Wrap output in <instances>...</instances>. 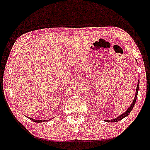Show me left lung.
Wrapping results in <instances>:
<instances>
[{
	"label": "left lung",
	"instance_id": "8db88e82",
	"mask_svg": "<svg viewBox=\"0 0 150 150\" xmlns=\"http://www.w3.org/2000/svg\"><path fill=\"white\" fill-rule=\"evenodd\" d=\"M138 88H139V81H138V85H137V87H136V94H135V98H134V99L133 100V102L132 103V105L129 107L128 108V109L127 110L125 113H123L122 115H120V116L115 117V119H113V120H107V122H117V121H120L122 120V119L124 118L125 117H126L127 115H129V113L131 111H132V109H133L134 105H135L136 103V98H137V96H138Z\"/></svg>",
	"mask_w": 150,
	"mask_h": 150
}]
</instances>
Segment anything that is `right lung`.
<instances>
[{
  "label": "right lung",
  "instance_id": "obj_1",
  "mask_svg": "<svg viewBox=\"0 0 150 150\" xmlns=\"http://www.w3.org/2000/svg\"><path fill=\"white\" fill-rule=\"evenodd\" d=\"M31 120H33V122H44V121H46V120H35V119H33V118H30L29 117Z\"/></svg>",
  "mask_w": 150,
  "mask_h": 150
}]
</instances>
